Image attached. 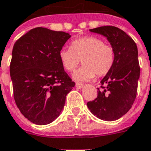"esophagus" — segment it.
I'll return each mask as SVG.
<instances>
[{
    "mask_svg": "<svg viewBox=\"0 0 151 151\" xmlns=\"http://www.w3.org/2000/svg\"><path fill=\"white\" fill-rule=\"evenodd\" d=\"M76 87L78 89H82L83 86H84V85L83 84H82V83H76Z\"/></svg>",
    "mask_w": 151,
    "mask_h": 151,
    "instance_id": "1",
    "label": "esophagus"
}]
</instances>
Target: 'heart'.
<instances>
[{
	"instance_id": "1",
	"label": "heart",
	"mask_w": 151,
	"mask_h": 151,
	"mask_svg": "<svg viewBox=\"0 0 151 151\" xmlns=\"http://www.w3.org/2000/svg\"><path fill=\"white\" fill-rule=\"evenodd\" d=\"M59 59L64 69L73 72L80 60L82 66L76 71L73 78L76 81L86 82L97 77H103L110 72L115 61V52L110 45L95 36L79 38L72 41L70 48L62 49Z\"/></svg>"
}]
</instances>
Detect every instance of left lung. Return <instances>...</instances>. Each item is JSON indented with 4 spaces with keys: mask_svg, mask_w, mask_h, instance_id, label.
<instances>
[{
    "mask_svg": "<svg viewBox=\"0 0 151 151\" xmlns=\"http://www.w3.org/2000/svg\"><path fill=\"white\" fill-rule=\"evenodd\" d=\"M90 31L107 38L114 50L115 61L100 82L105 87L98 88L97 98L88 102L87 107L100 120H118L129 111L136 99L140 77L137 47L132 38L116 27L104 26Z\"/></svg>",
    "mask_w": 151,
    "mask_h": 151,
    "instance_id": "1",
    "label": "left lung"
}]
</instances>
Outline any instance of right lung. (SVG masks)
<instances>
[{
	"label": "right lung",
	"mask_w": 151,
	"mask_h": 151,
	"mask_svg": "<svg viewBox=\"0 0 151 151\" xmlns=\"http://www.w3.org/2000/svg\"><path fill=\"white\" fill-rule=\"evenodd\" d=\"M70 37L63 31L36 27L14 45L10 77L14 100L32 123L44 125L56 120L74 87L59 59L60 51Z\"/></svg>",
	"instance_id": "add662e5"
}]
</instances>
